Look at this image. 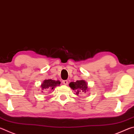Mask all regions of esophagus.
Instances as JSON below:
<instances>
[{
	"instance_id": "1",
	"label": "esophagus",
	"mask_w": 134,
	"mask_h": 134,
	"mask_svg": "<svg viewBox=\"0 0 134 134\" xmlns=\"http://www.w3.org/2000/svg\"><path fill=\"white\" fill-rule=\"evenodd\" d=\"M63 85H68V81L67 80H63Z\"/></svg>"
}]
</instances>
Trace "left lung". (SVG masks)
Segmentation results:
<instances>
[{"label": "left lung", "instance_id": "left-lung-1", "mask_svg": "<svg viewBox=\"0 0 134 134\" xmlns=\"http://www.w3.org/2000/svg\"><path fill=\"white\" fill-rule=\"evenodd\" d=\"M69 86L71 89L74 90L76 94H79L81 93H86L89 90L87 83L84 80H77L76 81H72L70 83Z\"/></svg>", "mask_w": 134, "mask_h": 134}]
</instances>
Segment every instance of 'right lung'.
<instances>
[{
    "label": "right lung",
    "mask_w": 134,
    "mask_h": 134,
    "mask_svg": "<svg viewBox=\"0 0 134 134\" xmlns=\"http://www.w3.org/2000/svg\"><path fill=\"white\" fill-rule=\"evenodd\" d=\"M61 82L59 80H54L52 79H45L41 85V92L43 93L45 90H54L57 86H59Z\"/></svg>",
    "instance_id": "right-lung-1"
}]
</instances>
